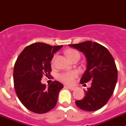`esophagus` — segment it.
I'll return each mask as SVG.
<instances>
[{
  "label": "esophagus",
  "mask_w": 126,
  "mask_h": 126,
  "mask_svg": "<svg viewBox=\"0 0 126 126\" xmlns=\"http://www.w3.org/2000/svg\"><path fill=\"white\" fill-rule=\"evenodd\" d=\"M65 88H68L69 89H70V90H74L76 89V88H74V87H72V86H65Z\"/></svg>",
  "instance_id": "esophagus-1"
}]
</instances>
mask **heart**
Here are the masks:
<instances>
[{"label":"heart","mask_w":126,"mask_h":126,"mask_svg":"<svg viewBox=\"0 0 126 126\" xmlns=\"http://www.w3.org/2000/svg\"><path fill=\"white\" fill-rule=\"evenodd\" d=\"M66 54L71 61H73L76 57L79 58V54L78 52L74 49L67 50L66 52ZM53 61H54V58L52 59V63L53 62ZM78 73L77 71H73L62 73V74L59 75L58 78L61 81L64 82L65 84H71L73 83L74 79L78 76Z\"/></svg>","instance_id":"1"}]
</instances>
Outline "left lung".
Returning a JSON list of instances; mask_svg holds the SVG:
<instances>
[{"mask_svg":"<svg viewBox=\"0 0 126 126\" xmlns=\"http://www.w3.org/2000/svg\"><path fill=\"white\" fill-rule=\"evenodd\" d=\"M69 46L85 55L86 69L81 77V84L92 80L91 87L84 90V97L76 100V105L88 112L99 110L111 97L117 81V69L113 57L105 47L92 41Z\"/></svg>","mask_w":126,"mask_h":126,"instance_id":"left-lung-1","label":"left lung"}]
</instances>
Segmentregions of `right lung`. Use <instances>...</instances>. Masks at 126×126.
Segmentation results:
<instances>
[{
	"label": "right lung",
	"instance_id": "1",
	"mask_svg": "<svg viewBox=\"0 0 126 126\" xmlns=\"http://www.w3.org/2000/svg\"><path fill=\"white\" fill-rule=\"evenodd\" d=\"M62 47L34 43L26 47L16 60L13 71L16 93L23 105L34 113H44L53 109L64 88L57 81L48 87L40 81L44 74L50 75L53 54Z\"/></svg>",
	"mask_w": 126,
	"mask_h": 126
}]
</instances>
